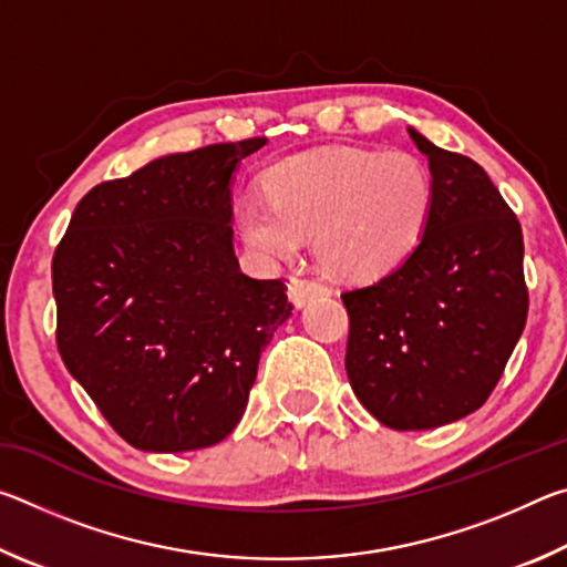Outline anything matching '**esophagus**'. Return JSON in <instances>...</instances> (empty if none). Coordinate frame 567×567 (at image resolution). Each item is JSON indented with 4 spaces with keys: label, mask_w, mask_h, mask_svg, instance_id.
Returning <instances> with one entry per match:
<instances>
[{
    "label": "esophagus",
    "mask_w": 567,
    "mask_h": 567,
    "mask_svg": "<svg viewBox=\"0 0 567 567\" xmlns=\"http://www.w3.org/2000/svg\"><path fill=\"white\" fill-rule=\"evenodd\" d=\"M287 295H290V302L295 307H305L315 297H322V295H330L328 285L322 282H315V280H302V277H292L290 285H287Z\"/></svg>",
    "instance_id": "esophagus-1"
}]
</instances>
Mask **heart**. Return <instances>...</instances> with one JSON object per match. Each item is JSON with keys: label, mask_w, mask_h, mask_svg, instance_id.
Instances as JSON below:
<instances>
[{"label": "heart", "mask_w": 567, "mask_h": 567, "mask_svg": "<svg viewBox=\"0 0 567 567\" xmlns=\"http://www.w3.org/2000/svg\"><path fill=\"white\" fill-rule=\"evenodd\" d=\"M267 203H247L237 229L260 255L292 257L315 235V257L334 277L370 280L408 260L433 215V177L410 152L332 147L275 162Z\"/></svg>", "instance_id": "heart-1"}]
</instances>
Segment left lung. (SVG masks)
<instances>
[{"label": "left lung", "instance_id": "1", "mask_svg": "<svg viewBox=\"0 0 567 567\" xmlns=\"http://www.w3.org/2000/svg\"><path fill=\"white\" fill-rule=\"evenodd\" d=\"M410 140L433 175L420 245L378 282L342 292L352 392L382 425L430 430L491 398L527 320L523 229L487 172Z\"/></svg>", "mask_w": 567, "mask_h": 567}]
</instances>
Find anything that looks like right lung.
Listing matches in <instances>:
<instances>
[{"instance_id": "add662e5", "label": "right lung", "mask_w": 567, "mask_h": 567, "mask_svg": "<svg viewBox=\"0 0 567 567\" xmlns=\"http://www.w3.org/2000/svg\"><path fill=\"white\" fill-rule=\"evenodd\" d=\"M265 137L152 159L80 199L54 249L56 348L132 447L187 453L243 420L287 285L239 270L233 179Z\"/></svg>"}]
</instances>
